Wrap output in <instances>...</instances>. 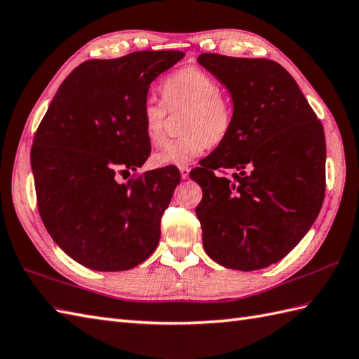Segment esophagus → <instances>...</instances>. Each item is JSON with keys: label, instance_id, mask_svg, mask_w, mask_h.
<instances>
[{"label": "esophagus", "instance_id": "34e87169", "mask_svg": "<svg viewBox=\"0 0 359 359\" xmlns=\"http://www.w3.org/2000/svg\"><path fill=\"white\" fill-rule=\"evenodd\" d=\"M180 177L188 179L189 177V168L188 166H180Z\"/></svg>", "mask_w": 359, "mask_h": 359}]
</instances>
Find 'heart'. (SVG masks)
<instances>
[{
	"mask_svg": "<svg viewBox=\"0 0 359 359\" xmlns=\"http://www.w3.org/2000/svg\"><path fill=\"white\" fill-rule=\"evenodd\" d=\"M161 93L163 104L148 99L142 107V130L147 140L151 145L165 140L166 111H183V136L154 153V165L185 166L202 156L210 142L217 145L228 137L234 123V108L211 73L196 65L182 67L162 82Z\"/></svg>",
	"mask_w": 359,
	"mask_h": 359,
	"instance_id": "heart-1",
	"label": "heart"
}]
</instances>
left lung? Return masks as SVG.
<instances>
[{
	"instance_id": "8db88e82",
	"label": "left lung",
	"mask_w": 359,
	"mask_h": 359,
	"mask_svg": "<svg viewBox=\"0 0 359 359\" xmlns=\"http://www.w3.org/2000/svg\"><path fill=\"white\" fill-rule=\"evenodd\" d=\"M197 61L229 90L231 133L189 172L203 248L229 269L280 262L311 229L326 191L321 122L285 67L264 57L202 53ZM234 169V181L215 170Z\"/></svg>"
}]
</instances>
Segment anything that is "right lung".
Listing matches in <instances>:
<instances>
[{
	"label": "right lung",
	"instance_id": "add662e5",
	"mask_svg": "<svg viewBox=\"0 0 359 359\" xmlns=\"http://www.w3.org/2000/svg\"><path fill=\"white\" fill-rule=\"evenodd\" d=\"M183 56L144 50L82 62L36 130L30 163L39 215L55 243L88 269H131L159 243L179 170L165 166L127 183L119 176L136 171L151 153L142 107L151 82Z\"/></svg>",
	"mask_w": 359,
	"mask_h": 359
}]
</instances>
